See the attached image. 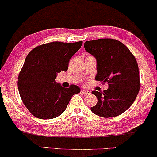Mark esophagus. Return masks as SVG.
I'll return each instance as SVG.
<instances>
[{"instance_id":"34e87169","label":"esophagus","mask_w":157,"mask_h":157,"mask_svg":"<svg viewBox=\"0 0 157 157\" xmlns=\"http://www.w3.org/2000/svg\"><path fill=\"white\" fill-rule=\"evenodd\" d=\"M81 93L84 94H89L91 92L89 91H87V90H81Z\"/></svg>"}]
</instances>
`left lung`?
Returning a JSON list of instances; mask_svg holds the SVG:
<instances>
[{"label":"left lung","instance_id":"obj_1","mask_svg":"<svg viewBox=\"0 0 157 157\" xmlns=\"http://www.w3.org/2000/svg\"><path fill=\"white\" fill-rule=\"evenodd\" d=\"M84 48L97 59L95 79L109 85L103 92H91L97 98L91 112L102 117L121 115L134 102L141 87L135 57L125 44L114 39L86 41Z\"/></svg>","mask_w":157,"mask_h":157}]
</instances>
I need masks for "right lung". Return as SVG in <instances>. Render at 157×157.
<instances>
[{
    "mask_svg": "<svg viewBox=\"0 0 157 157\" xmlns=\"http://www.w3.org/2000/svg\"><path fill=\"white\" fill-rule=\"evenodd\" d=\"M83 42H52L39 45L25 59L18 78V88L24 105L34 117L52 119L66 110L69 101L81 89L56 83L57 74L67 71L70 59Z\"/></svg>",
    "mask_w": 157,
    "mask_h": 157,
    "instance_id": "obj_1",
    "label": "right lung"
}]
</instances>
